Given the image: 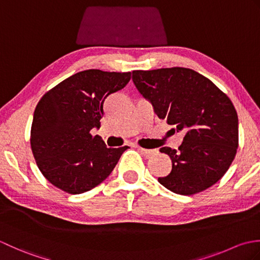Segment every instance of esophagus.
I'll return each mask as SVG.
<instances>
[{
	"mask_svg": "<svg viewBox=\"0 0 260 260\" xmlns=\"http://www.w3.org/2000/svg\"><path fill=\"white\" fill-rule=\"evenodd\" d=\"M136 148H137V150H139L142 154H144V155H146V156H151V155H153L154 153H155V151H154V150H147V148H143V147H141V146H136Z\"/></svg>",
	"mask_w": 260,
	"mask_h": 260,
	"instance_id": "esophagus-1",
	"label": "esophagus"
}]
</instances>
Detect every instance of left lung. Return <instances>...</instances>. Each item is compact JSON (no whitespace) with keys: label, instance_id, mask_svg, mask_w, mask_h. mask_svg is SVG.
I'll return each mask as SVG.
<instances>
[{"label":"left lung","instance_id":"obj_1","mask_svg":"<svg viewBox=\"0 0 260 260\" xmlns=\"http://www.w3.org/2000/svg\"><path fill=\"white\" fill-rule=\"evenodd\" d=\"M133 81L158 118L185 133L178 150H159L172 159V171L159 183L182 196L217 183L238 148V115L229 97L189 68L134 70Z\"/></svg>","mask_w":260,"mask_h":260}]
</instances>
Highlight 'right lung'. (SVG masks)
I'll list each match as a JSON object with an SVG mask.
<instances>
[{
    "label": "right lung",
    "instance_id": "right-lung-1",
    "mask_svg": "<svg viewBox=\"0 0 260 260\" xmlns=\"http://www.w3.org/2000/svg\"><path fill=\"white\" fill-rule=\"evenodd\" d=\"M129 80L131 73L84 70L39 101L31 126V150L39 170L52 185L80 194L112 173L127 146L108 148L90 131L101 126L105 99Z\"/></svg>",
    "mask_w": 260,
    "mask_h": 260
}]
</instances>
